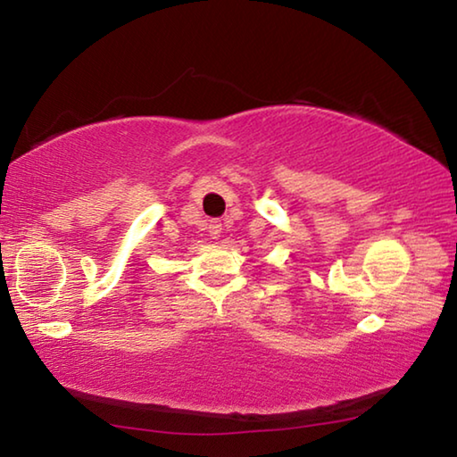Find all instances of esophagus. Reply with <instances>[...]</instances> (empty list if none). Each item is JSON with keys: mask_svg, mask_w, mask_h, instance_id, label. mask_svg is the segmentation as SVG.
<instances>
[{"mask_svg": "<svg viewBox=\"0 0 457 457\" xmlns=\"http://www.w3.org/2000/svg\"><path fill=\"white\" fill-rule=\"evenodd\" d=\"M221 221H212L210 223V236L213 237V239H218L220 236H221Z\"/></svg>", "mask_w": 457, "mask_h": 457, "instance_id": "esophagus-1", "label": "esophagus"}]
</instances>
